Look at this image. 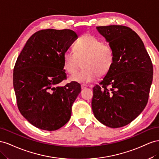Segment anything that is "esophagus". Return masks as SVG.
<instances>
[{"instance_id":"1","label":"esophagus","mask_w":159,"mask_h":159,"mask_svg":"<svg viewBox=\"0 0 159 159\" xmlns=\"http://www.w3.org/2000/svg\"><path fill=\"white\" fill-rule=\"evenodd\" d=\"M88 87V85H87V84H81V89H86V88H87Z\"/></svg>"}]
</instances>
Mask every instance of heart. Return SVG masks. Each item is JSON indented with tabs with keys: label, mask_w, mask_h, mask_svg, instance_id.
Wrapping results in <instances>:
<instances>
[{
	"label": "heart",
	"mask_w": 159,
	"mask_h": 159,
	"mask_svg": "<svg viewBox=\"0 0 159 159\" xmlns=\"http://www.w3.org/2000/svg\"><path fill=\"white\" fill-rule=\"evenodd\" d=\"M73 51L63 54L64 69L70 75L78 71L82 63L84 69L70 77V80L90 83L97 77L105 76L114 62V52L111 45L90 34L80 37L75 43Z\"/></svg>",
	"instance_id": "heart-1"
}]
</instances>
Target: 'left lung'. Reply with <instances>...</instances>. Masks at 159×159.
<instances>
[{
	"label": "left lung",
	"mask_w": 159,
	"mask_h": 159,
	"mask_svg": "<svg viewBox=\"0 0 159 159\" xmlns=\"http://www.w3.org/2000/svg\"><path fill=\"white\" fill-rule=\"evenodd\" d=\"M114 52L108 73L93 88L92 109L96 119L111 128L135 119L146 107L153 77L150 57L139 36L122 25L97 26Z\"/></svg>",
	"instance_id": "1"
}]
</instances>
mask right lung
Masks as SVG:
<instances>
[{
    "label": "right lung",
    "mask_w": 159,
    "mask_h": 159,
    "mask_svg": "<svg viewBox=\"0 0 159 159\" xmlns=\"http://www.w3.org/2000/svg\"><path fill=\"white\" fill-rule=\"evenodd\" d=\"M77 38L69 29L40 30L29 39L17 58L13 70L17 106L37 128L55 130L70 119L80 85L58 84L66 79L63 54Z\"/></svg>",
    "instance_id": "add662e5"
}]
</instances>
